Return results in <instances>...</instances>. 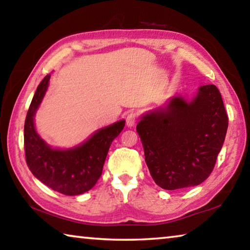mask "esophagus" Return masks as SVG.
Segmentation results:
<instances>
[{"instance_id": "obj_1", "label": "esophagus", "mask_w": 250, "mask_h": 250, "mask_svg": "<svg viewBox=\"0 0 250 250\" xmlns=\"http://www.w3.org/2000/svg\"><path fill=\"white\" fill-rule=\"evenodd\" d=\"M138 118H139V115L137 112L134 111H131L128 113V116H126L125 118V122H126V125L128 126H132L135 125V122L138 121Z\"/></svg>"}]
</instances>
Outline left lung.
Instances as JSON below:
<instances>
[{"label":"left lung","instance_id":"left-lung-1","mask_svg":"<svg viewBox=\"0 0 250 250\" xmlns=\"http://www.w3.org/2000/svg\"><path fill=\"white\" fill-rule=\"evenodd\" d=\"M227 128L215 84L200 87L189 103L175 96L166 108L143 116L137 132L152 179L170 191L201 184L213 171Z\"/></svg>","mask_w":250,"mask_h":250}]
</instances>
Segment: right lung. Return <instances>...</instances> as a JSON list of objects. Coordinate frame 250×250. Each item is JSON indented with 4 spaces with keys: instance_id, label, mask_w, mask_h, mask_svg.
Masks as SVG:
<instances>
[{
    "instance_id": "right-lung-1",
    "label": "right lung",
    "mask_w": 250,
    "mask_h": 250,
    "mask_svg": "<svg viewBox=\"0 0 250 250\" xmlns=\"http://www.w3.org/2000/svg\"><path fill=\"white\" fill-rule=\"evenodd\" d=\"M50 75L42 80L29 105L24 125V149L27 167L42 183L64 195H79L96 185L103 173L109 147L124 129L121 120L104 126L73 149H52L34 126V116L47 90Z\"/></svg>"
}]
</instances>
